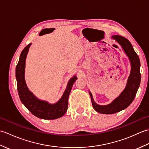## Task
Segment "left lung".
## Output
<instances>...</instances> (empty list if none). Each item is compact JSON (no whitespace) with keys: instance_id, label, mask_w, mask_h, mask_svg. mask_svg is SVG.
Segmentation results:
<instances>
[{"instance_id":"left-lung-1","label":"left lung","mask_w":149,"mask_h":149,"mask_svg":"<svg viewBox=\"0 0 149 149\" xmlns=\"http://www.w3.org/2000/svg\"><path fill=\"white\" fill-rule=\"evenodd\" d=\"M111 38L121 45L128 56L131 65V71L124 90L111 104L105 106L99 105L95 102L92 94L89 92L93 109L102 114H113L127 108L134 99L141 81L140 59L131 42L125 38L119 35H114Z\"/></svg>"}]
</instances>
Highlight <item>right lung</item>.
Segmentation results:
<instances>
[{"instance_id": "obj_1", "label": "right lung", "mask_w": 149, "mask_h": 149, "mask_svg": "<svg viewBox=\"0 0 149 149\" xmlns=\"http://www.w3.org/2000/svg\"><path fill=\"white\" fill-rule=\"evenodd\" d=\"M31 45V43H29L22 51L16 67V79L17 81L19 97L22 104L33 115L38 118L45 120H54L60 118L64 115L67 111L69 94L73 84L77 78L75 75L69 80L62 97L56 103L50 104L48 102L38 99L28 89L25 81L26 59Z\"/></svg>"}]
</instances>
